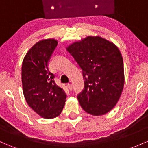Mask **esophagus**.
<instances>
[{
	"instance_id": "esophagus-1",
	"label": "esophagus",
	"mask_w": 148,
	"mask_h": 148,
	"mask_svg": "<svg viewBox=\"0 0 148 148\" xmlns=\"http://www.w3.org/2000/svg\"><path fill=\"white\" fill-rule=\"evenodd\" d=\"M67 87L70 91H71V90H72V84H68Z\"/></svg>"
}]
</instances>
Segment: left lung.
Masks as SVG:
<instances>
[{
  "label": "left lung",
  "instance_id": "8db88e82",
  "mask_svg": "<svg viewBox=\"0 0 148 148\" xmlns=\"http://www.w3.org/2000/svg\"><path fill=\"white\" fill-rule=\"evenodd\" d=\"M66 49L82 69L84 88L77 96L82 108L95 116L111 111L119 101L125 82L118 47L100 36H88Z\"/></svg>",
  "mask_w": 148,
  "mask_h": 148
}]
</instances>
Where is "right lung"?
Wrapping results in <instances>:
<instances>
[{
    "instance_id": "obj_1",
    "label": "right lung",
    "mask_w": 148,
    "mask_h": 148,
    "mask_svg": "<svg viewBox=\"0 0 148 148\" xmlns=\"http://www.w3.org/2000/svg\"><path fill=\"white\" fill-rule=\"evenodd\" d=\"M55 39L37 42L25 56L22 65V84L29 106L41 117L54 119L64 106L66 95L54 82L48 62L57 45Z\"/></svg>"
}]
</instances>
